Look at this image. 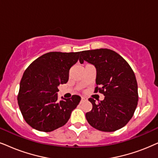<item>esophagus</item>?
Here are the masks:
<instances>
[{
  "mask_svg": "<svg viewBox=\"0 0 158 158\" xmlns=\"http://www.w3.org/2000/svg\"><path fill=\"white\" fill-rule=\"evenodd\" d=\"M87 101V98H86L85 97L81 98V102H82V101Z\"/></svg>",
  "mask_w": 158,
  "mask_h": 158,
  "instance_id": "obj_1",
  "label": "esophagus"
}]
</instances>
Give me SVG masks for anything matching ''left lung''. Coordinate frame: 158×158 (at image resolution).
I'll list each match as a JSON object with an SVG mask.
<instances>
[{"label":"left lung","instance_id":"obj_1","mask_svg":"<svg viewBox=\"0 0 158 158\" xmlns=\"http://www.w3.org/2000/svg\"><path fill=\"white\" fill-rule=\"evenodd\" d=\"M79 62H88L96 68L95 93L103 94V101L93 104L86 119L92 127L104 132L122 128L132 118L136 109L139 94L133 69L119 54L108 49L81 52Z\"/></svg>","mask_w":158,"mask_h":158}]
</instances>
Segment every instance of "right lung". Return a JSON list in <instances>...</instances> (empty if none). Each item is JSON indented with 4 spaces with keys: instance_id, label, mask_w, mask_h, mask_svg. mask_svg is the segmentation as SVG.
I'll use <instances>...</instances> for the list:
<instances>
[{
    "instance_id": "right-lung-1",
    "label": "right lung",
    "mask_w": 158,
    "mask_h": 158,
    "mask_svg": "<svg viewBox=\"0 0 158 158\" xmlns=\"http://www.w3.org/2000/svg\"><path fill=\"white\" fill-rule=\"evenodd\" d=\"M80 52H51L35 60L25 70L19 84L18 105L23 118L37 131L51 132L65 125L81 101L73 95L57 101V87L69 81V70Z\"/></svg>"
}]
</instances>
